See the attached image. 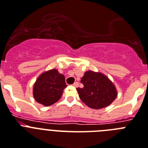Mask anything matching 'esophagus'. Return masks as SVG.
I'll use <instances>...</instances> for the list:
<instances>
[{"label":"esophagus","mask_w":148,"mask_h":148,"mask_svg":"<svg viewBox=\"0 0 148 148\" xmlns=\"http://www.w3.org/2000/svg\"><path fill=\"white\" fill-rule=\"evenodd\" d=\"M78 85H79V83L78 82H74V84H73V86H74V87H77Z\"/></svg>","instance_id":"34e87169"}]
</instances>
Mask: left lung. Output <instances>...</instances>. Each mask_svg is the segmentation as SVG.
<instances>
[{"label":"left lung","mask_w":148,"mask_h":148,"mask_svg":"<svg viewBox=\"0 0 148 148\" xmlns=\"http://www.w3.org/2000/svg\"><path fill=\"white\" fill-rule=\"evenodd\" d=\"M80 82L84 84V87L77 88L79 97L91 109H100L106 107L117 97L116 86L101 72L87 71Z\"/></svg>","instance_id":"obj_1"}]
</instances>
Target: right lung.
Returning a JSON list of instances; mask_svg holds the SVG:
<instances>
[{
	"label": "right lung",
	"mask_w": 148,
	"mask_h": 148,
	"mask_svg": "<svg viewBox=\"0 0 148 148\" xmlns=\"http://www.w3.org/2000/svg\"><path fill=\"white\" fill-rule=\"evenodd\" d=\"M66 87L64 76L54 68L38 77L33 84L32 94L37 103L49 106L59 100Z\"/></svg>",
	"instance_id": "right-lung-1"
}]
</instances>
